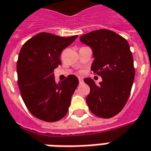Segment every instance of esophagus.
I'll list each match as a JSON object with an SVG mask.
<instances>
[{"label": "esophagus", "mask_w": 151, "mask_h": 151, "mask_svg": "<svg viewBox=\"0 0 151 151\" xmlns=\"http://www.w3.org/2000/svg\"><path fill=\"white\" fill-rule=\"evenodd\" d=\"M83 80L82 78H79V84H83Z\"/></svg>", "instance_id": "esophagus-1"}]
</instances>
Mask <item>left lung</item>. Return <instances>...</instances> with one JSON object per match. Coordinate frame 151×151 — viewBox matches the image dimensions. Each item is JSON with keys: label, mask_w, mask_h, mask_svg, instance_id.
I'll return each mask as SVG.
<instances>
[{"label": "left lung", "mask_w": 151, "mask_h": 151, "mask_svg": "<svg viewBox=\"0 0 151 151\" xmlns=\"http://www.w3.org/2000/svg\"><path fill=\"white\" fill-rule=\"evenodd\" d=\"M93 50L91 69L100 75L98 85L90 78L84 82L90 87L86 101L90 111L101 118L118 114L126 105L135 78L133 57L127 40L108 29H98L80 37Z\"/></svg>", "instance_id": "obj_1"}]
</instances>
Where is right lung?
Instances as JSON below:
<instances>
[{
  "mask_svg": "<svg viewBox=\"0 0 151 151\" xmlns=\"http://www.w3.org/2000/svg\"><path fill=\"white\" fill-rule=\"evenodd\" d=\"M77 37L42 32L26 41L19 51L16 67L19 91L26 107L38 119L53 122L67 114L78 79L69 75L57 84L54 69L61 64V52Z\"/></svg>",
  "mask_w": 151,
  "mask_h": 151,
  "instance_id": "right-lung-1",
  "label": "right lung"
}]
</instances>
